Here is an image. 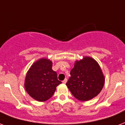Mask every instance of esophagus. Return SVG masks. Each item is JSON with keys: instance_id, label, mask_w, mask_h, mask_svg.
<instances>
[{"instance_id": "obj_1", "label": "esophagus", "mask_w": 125, "mask_h": 125, "mask_svg": "<svg viewBox=\"0 0 125 125\" xmlns=\"http://www.w3.org/2000/svg\"><path fill=\"white\" fill-rule=\"evenodd\" d=\"M67 79H65L64 80H63V84H65L67 83Z\"/></svg>"}]
</instances>
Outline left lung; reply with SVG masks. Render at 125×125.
I'll use <instances>...</instances> for the list:
<instances>
[{
    "label": "left lung",
    "mask_w": 125,
    "mask_h": 125,
    "mask_svg": "<svg viewBox=\"0 0 125 125\" xmlns=\"http://www.w3.org/2000/svg\"><path fill=\"white\" fill-rule=\"evenodd\" d=\"M66 85L75 98L88 101L98 96L102 90L105 77L98 63L89 56L76 60Z\"/></svg>",
    "instance_id": "1"
}]
</instances>
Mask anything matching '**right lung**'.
Masks as SVG:
<instances>
[{
  "instance_id": "1",
  "label": "right lung",
  "mask_w": 125,
  "mask_h": 125,
  "mask_svg": "<svg viewBox=\"0 0 125 125\" xmlns=\"http://www.w3.org/2000/svg\"><path fill=\"white\" fill-rule=\"evenodd\" d=\"M52 62L42 58L32 64L27 72L25 88L28 94L38 102L50 99L57 86L62 83L58 80L57 73L52 70Z\"/></svg>"
}]
</instances>
